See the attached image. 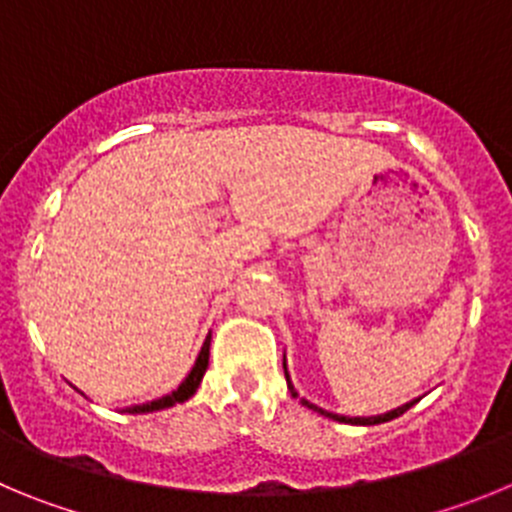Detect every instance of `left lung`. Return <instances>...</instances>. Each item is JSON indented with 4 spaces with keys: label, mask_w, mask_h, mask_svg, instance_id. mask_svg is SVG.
<instances>
[{
    "label": "left lung",
    "mask_w": 512,
    "mask_h": 512,
    "mask_svg": "<svg viewBox=\"0 0 512 512\" xmlns=\"http://www.w3.org/2000/svg\"><path fill=\"white\" fill-rule=\"evenodd\" d=\"M283 370H285V359H283ZM285 380H288V390H290V395H293V398H298L296 388H293V385H290L288 370H285ZM301 403L306 405V408H311V411L321 413V416H326V418H334V421H339V423H354V426H375V423H385V421H393V418L403 416V413L408 411V408H411L413 403H418V400H411V403L400 405V408H395V411H390V413H382V416H370V418H347V416H339V413H329V411H324V408H319V405L308 403L306 398H303Z\"/></svg>",
    "instance_id": "left-lung-1"
}]
</instances>
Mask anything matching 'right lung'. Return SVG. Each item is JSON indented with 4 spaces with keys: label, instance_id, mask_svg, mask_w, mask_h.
Masks as SVG:
<instances>
[{
    "label": "right lung",
    "instance_id": "obj_1",
    "mask_svg": "<svg viewBox=\"0 0 512 512\" xmlns=\"http://www.w3.org/2000/svg\"><path fill=\"white\" fill-rule=\"evenodd\" d=\"M206 367H209V336H206L204 347H201L199 359H196V365L193 370L188 372L186 380L178 385V390H173L170 395H163V398L153 400V403H142V405H132V408H124V413H153V411H163V408H170V405L183 403V400L191 398L196 393V388L201 385V377H204Z\"/></svg>",
    "mask_w": 512,
    "mask_h": 512
}]
</instances>
